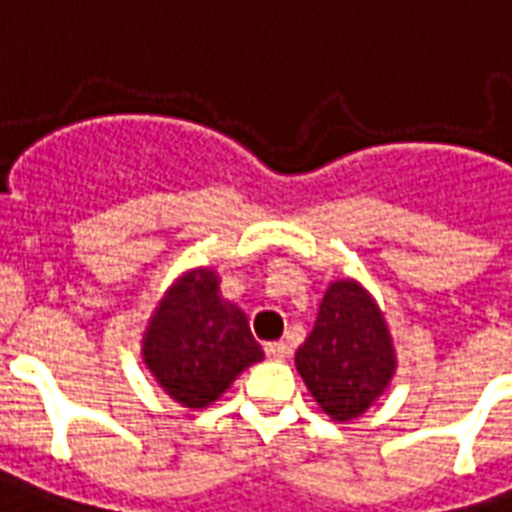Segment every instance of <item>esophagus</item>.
Instances as JSON below:
<instances>
[{
  "label": "esophagus",
  "mask_w": 512,
  "mask_h": 512,
  "mask_svg": "<svg viewBox=\"0 0 512 512\" xmlns=\"http://www.w3.org/2000/svg\"><path fill=\"white\" fill-rule=\"evenodd\" d=\"M266 355L271 361H285L287 355H290V347L285 342H274V344H266Z\"/></svg>",
  "instance_id": "34e87169"
}]
</instances>
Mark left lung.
Wrapping results in <instances>:
<instances>
[{
	"mask_svg": "<svg viewBox=\"0 0 512 512\" xmlns=\"http://www.w3.org/2000/svg\"><path fill=\"white\" fill-rule=\"evenodd\" d=\"M295 369L328 418L347 423L388 391L396 347L374 295L350 276L333 279L317 320L295 352Z\"/></svg>",
	"mask_w": 512,
	"mask_h": 512,
	"instance_id": "1",
	"label": "left lung"
}]
</instances>
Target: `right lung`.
<instances>
[{
    "label": "right lung",
    "mask_w": 512,
    "mask_h": 512,
    "mask_svg": "<svg viewBox=\"0 0 512 512\" xmlns=\"http://www.w3.org/2000/svg\"><path fill=\"white\" fill-rule=\"evenodd\" d=\"M143 363L170 399L203 410L238 374L263 361L246 314L219 293L211 266L189 268L165 290L140 342Z\"/></svg>",
    "instance_id": "right-lung-1"
}]
</instances>
